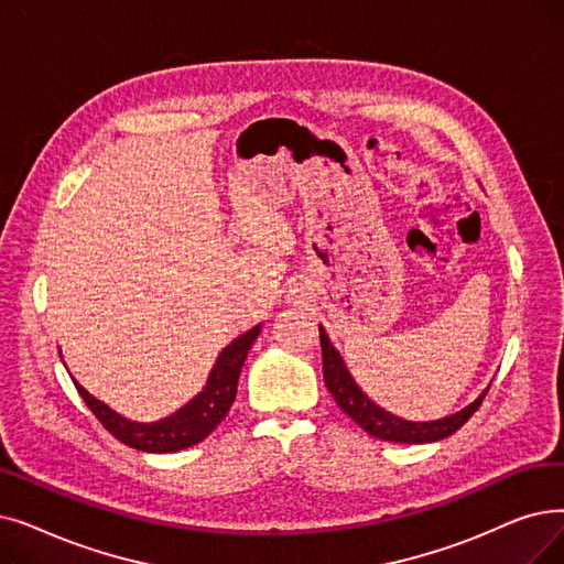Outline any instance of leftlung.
Returning <instances> with one entry per match:
<instances>
[{
	"mask_svg": "<svg viewBox=\"0 0 564 564\" xmlns=\"http://www.w3.org/2000/svg\"><path fill=\"white\" fill-rule=\"evenodd\" d=\"M321 348H323L325 384L332 391L336 405L346 412L350 420H355V424H359L366 433L380 440H389V443L422 445V443H435V440L449 437L473 417L488 391L486 389L475 403L452 414V417L435 420V422H408L397 417V414L382 410L364 394V391L357 387V382L350 378L346 364H343L340 355L334 350L323 327H321Z\"/></svg>",
	"mask_w": 564,
	"mask_h": 564,
	"instance_id": "8db88e82",
	"label": "left lung"
}]
</instances>
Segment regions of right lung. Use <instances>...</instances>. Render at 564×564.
Instances as JSON below:
<instances>
[{"label":"right lung","instance_id":"obj_1","mask_svg":"<svg viewBox=\"0 0 564 564\" xmlns=\"http://www.w3.org/2000/svg\"><path fill=\"white\" fill-rule=\"evenodd\" d=\"M260 334V325L249 329L235 338L230 346L218 355V361L214 364V371L209 373L207 387L195 397L191 403H186L173 417L161 420L156 424H135L124 417H119L106 403L96 401L91 394L76 382L78 394L87 403V408L94 412V417L104 424L106 431H110L119 443H124L140 452L152 454H165V452H180L191 445H198L203 440L226 420L230 412L235 397H237V382L241 366L247 361V355L253 346V340Z\"/></svg>","mask_w":564,"mask_h":564}]
</instances>
